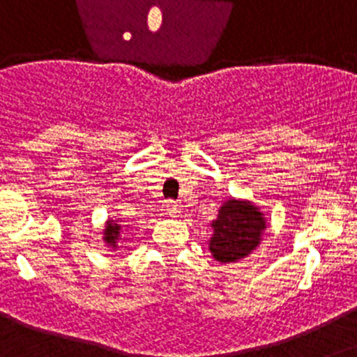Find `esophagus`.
<instances>
[{"mask_svg":"<svg viewBox=\"0 0 357 357\" xmlns=\"http://www.w3.org/2000/svg\"><path fill=\"white\" fill-rule=\"evenodd\" d=\"M165 213L169 215V217H179L181 210H179V206L174 201H169L165 202Z\"/></svg>","mask_w":357,"mask_h":357,"instance_id":"esophagus-1","label":"esophagus"}]
</instances>
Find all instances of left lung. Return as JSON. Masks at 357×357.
<instances>
[{
  "label": "left lung",
  "mask_w": 357,
  "mask_h": 357,
  "mask_svg": "<svg viewBox=\"0 0 357 357\" xmlns=\"http://www.w3.org/2000/svg\"><path fill=\"white\" fill-rule=\"evenodd\" d=\"M266 229V217L249 199L229 197L218 208L211 220L208 249L218 263H236L252 255L261 243Z\"/></svg>",
  "instance_id": "1"
}]
</instances>
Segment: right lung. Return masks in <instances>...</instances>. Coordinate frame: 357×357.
Wrapping results in <instances>:
<instances>
[{
    "instance_id": "obj_1",
    "label": "right lung",
    "mask_w": 357,
    "mask_h": 357,
    "mask_svg": "<svg viewBox=\"0 0 357 357\" xmlns=\"http://www.w3.org/2000/svg\"><path fill=\"white\" fill-rule=\"evenodd\" d=\"M123 240V224L115 220V218H108L105 226H102V243L108 249H119V242Z\"/></svg>"
}]
</instances>
